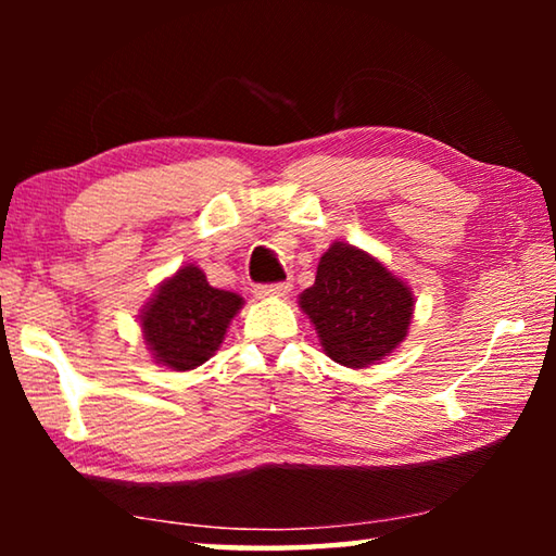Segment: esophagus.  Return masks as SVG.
Masks as SVG:
<instances>
[{
  "label": "esophagus",
  "instance_id": "1",
  "mask_svg": "<svg viewBox=\"0 0 556 556\" xmlns=\"http://www.w3.org/2000/svg\"><path fill=\"white\" fill-rule=\"evenodd\" d=\"M289 289H291L289 281H275V285H260V287H255V296H257V299L287 296Z\"/></svg>",
  "mask_w": 556,
  "mask_h": 556
}]
</instances>
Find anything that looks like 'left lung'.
<instances>
[{
    "mask_svg": "<svg viewBox=\"0 0 556 556\" xmlns=\"http://www.w3.org/2000/svg\"><path fill=\"white\" fill-rule=\"evenodd\" d=\"M299 306L331 361L368 368L397 348L412 321V291L392 271L351 244L333 242Z\"/></svg>",
    "mask_w": 556,
    "mask_h": 556,
    "instance_id": "8db88e82",
    "label": "left lung"
}]
</instances>
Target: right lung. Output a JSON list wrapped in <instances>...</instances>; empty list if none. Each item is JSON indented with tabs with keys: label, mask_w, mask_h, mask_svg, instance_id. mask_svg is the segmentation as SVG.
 <instances>
[{
	"label": "right lung",
	"mask_w": 556,
	"mask_h": 556,
	"mask_svg": "<svg viewBox=\"0 0 556 556\" xmlns=\"http://www.w3.org/2000/svg\"><path fill=\"white\" fill-rule=\"evenodd\" d=\"M242 296L208 285L199 267L178 269L142 314V333L156 363L193 370L218 351Z\"/></svg>",
	"instance_id": "right-lung-1"
}]
</instances>
